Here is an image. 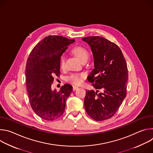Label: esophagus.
Listing matches in <instances>:
<instances>
[{
  "mask_svg": "<svg viewBox=\"0 0 153 153\" xmlns=\"http://www.w3.org/2000/svg\"><path fill=\"white\" fill-rule=\"evenodd\" d=\"M78 88H79L78 86H73V91H75V90H77Z\"/></svg>",
  "mask_w": 153,
  "mask_h": 153,
  "instance_id": "34e87169",
  "label": "esophagus"
}]
</instances>
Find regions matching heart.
<instances>
[{
  "instance_id": "heart-1",
  "label": "heart",
  "mask_w": 153,
  "mask_h": 153,
  "mask_svg": "<svg viewBox=\"0 0 153 153\" xmlns=\"http://www.w3.org/2000/svg\"><path fill=\"white\" fill-rule=\"evenodd\" d=\"M73 53L77 57V58L81 62L86 61L89 57V52L83 47L77 46L74 47L72 50ZM65 57L62 55L60 59V65L61 68H63L65 66ZM85 77L84 73H73L70 74L67 80L68 82L74 85H79L82 82V80Z\"/></svg>"
}]
</instances>
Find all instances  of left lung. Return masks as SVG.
I'll list each match as a JSON object with an SVG mask.
<instances>
[{"mask_svg": "<svg viewBox=\"0 0 153 153\" xmlns=\"http://www.w3.org/2000/svg\"><path fill=\"white\" fill-rule=\"evenodd\" d=\"M82 40L91 47L94 68L88 80L97 90L86 91L85 110L93 119L102 121L112 117L126 95L128 72L125 59L116 43L99 36ZM99 89L104 90L98 94Z\"/></svg>", "mask_w": 153, "mask_h": 153, "instance_id": "8db88e82", "label": "left lung"}]
</instances>
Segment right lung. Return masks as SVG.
I'll list each match as a JSON object with an SVG mask.
<instances>
[{
    "label": "right lung",
    "mask_w": 153,
    "mask_h": 153,
    "mask_svg": "<svg viewBox=\"0 0 153 153\" xmlns=\"http://www.w3.org/2000/svg\"><path fill=\"white\" fill-rule=\"evenodd\" d=\"M74 39L48 36L33 48L26 65V84L31 106L42 119L54 120L64 113L73 87L65 84L59 91L51 90L54 76L60 74V59Z\"/></svg>",
    "instance_id": "right-lung-1"
}]
</instances>
